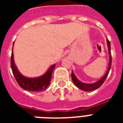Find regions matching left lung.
I'll use <instances>...</instances> for the list:
<instances>
[{"mask_svg": "<svg viewBox=\"0 0 123 123\" xmlns=\"http://www.w3.org/2000/svg\"><path fill=\"white\" fill-rule=\"evenodd\" d=\"M107 45H108V50H109V59H110V61H109V67H108L107 73H106V74L100 80H99L98 81L95 82V83H93V84H85V83H83V82H80V81L79 80V79L76 77L75 74L73 73V71H72V73H71V79H72V80H73V83L75 84V85L77 86V87H79V89H80L82 91H94V90L97 89L99 87H101V85L103 84V82H105V79H107V76L109 75V71H110V69H111V64H112V57H111V43H110V41L108 39H107Z\"/></svg>", "mask_w": 123, "mask_h": 123, "instance_id": "8db88e82", "label": "left lung"}]
</instances>
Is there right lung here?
Wrapping results in <instances>:
<instances>
[{
    "label": "right lung",
    "mask_w": 123,
    "mask_h": 123,
    "mask_svg": "<svg viewBox=\"0 0 123 123\" xmlns=\"http://www.w3.org/2000/svg\"><path fill=\"white\" fill-rule=\"evenodd\" d=\"M14 45V43H13ZM13 50V47H12ZM13 52V50H12ZM55 64L50 66L48 71L44 73L42 76L36 78H28L20 73L17 69L14 62V57H13V53L11 54V67L12 69V73L14 78L16 79V82H18V85L29 91L39 92L42 91L46 89L49 84H50V81L52 79V75L53 73V69L55 68Z\"/></svg>",
    "instance_id": "right-lung-1"
}]
</instances>
